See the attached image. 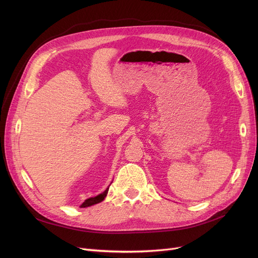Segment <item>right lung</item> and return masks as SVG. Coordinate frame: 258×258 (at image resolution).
<instances>
[{
    "mask_svg": "<svg viewBox=\"0 0 258 258\" xmlns=\"http://www.w3.org/2000/svg\"><path fill=\"white\" fill-rule=\"evenodd\" d=\"M107 191H108V188H106L105 190H104L102 194L98 195L97 197H94V198L87 199V200L83 203V204L80 205V207H81V208H86V207L92 206V205H94V204H97V203H100V202H101V201H103V200H104V198L106 197Z\"/></svg>",
    "mask_w": 258,
    "mask_h": 258,
    "instance_id": "obj_1",
    "label": "right lung"
}]
</instances>
